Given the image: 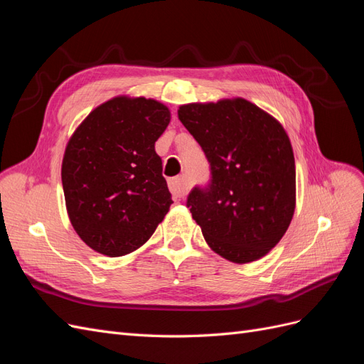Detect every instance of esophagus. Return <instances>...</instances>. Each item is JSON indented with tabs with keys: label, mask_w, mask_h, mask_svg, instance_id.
Listing matches in <instances>:
<instances>
[{
	"label": "esophagus",
	"mask_w": 364,
	"mask_h": 364,
	"mask_svg": "<svg viewBox=\"0 0 364 364\" xmlns=\"http://www.w3.org/2000/svg\"><path fill=\"white\" fill-rule=\"evenodd\" d=\"M170 190L176 197H183L186 193H188V186H186V182L183 179V176H179V178H174L170 181Z\"/></svg>",
	"instance_id": "esophagus-1"
}]
</instances>
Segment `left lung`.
Wrapping results in <instances>:
<instances>
[{"instance_id":"left-lung-1","label":"left lung","mask_w":364,"mask_h":364,"mask_svg":"<svg viewBox=\"0 0 364 364\" xmlns=\"http://www.w3.org/2000/svg\"><path fill=\"white\" fill-rule=\"evenodd\" d=\"M211 165V183L194 188L186 206L208 246L237 264L277 246L296 208L291 142L279 121L245 98L178 109Z\"/></svg>"}]
</instances>
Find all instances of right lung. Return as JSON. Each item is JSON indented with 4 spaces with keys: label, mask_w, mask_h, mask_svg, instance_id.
<instances>
[{
    "label": "right lung",
    "mask_w": 364,
    "mask_h": 364,
    "mask_svg": "<svg viewBox=\"0 0 364 364\" xmlns=\"http://www.w3.org/2000/svg\"><path fill=\"white\" fill-rule=\"evenodd\" d=\"M171 119L153 98L118 95L74 130L62 161L70 222L86 246L106 257L139 249L173 203L155 142Z\"/></svg>",
    "instance_id": "right-lung-1"
}]
</instances>
